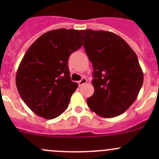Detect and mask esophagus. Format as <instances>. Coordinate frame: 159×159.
<instances>
[{
    "instance_id": "obj_1",
    "label": "esophagus",
    "mask_w": 159,
    "mask_h": 159,
    "mask_svg": "<svg viewBox=\"0 0 159 159\" xmlns=\"http://www.w3.org/2000/svg\"><path fill=\"white\" fill-rule=\"evenodd\" d=\"M86 82H87V79H86V78H82L81 81H78V85H79V86H81V85H83L84 84H85Z\"/></svg>"
}]
</instances>
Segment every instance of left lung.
<instances>
[{"mask_svg":"<svg viewBox=\"0 0 159 159\" xmlns=\"http://www.w3.org/2000/svg\"><path fill=\"white\" fill-rule=\"evenodd\" d=\"M93 66L94 92L89 108L103 118L124 113L134 103L143 84V72L134 51L124 39L110 31L80 30Z\"/></svg>","mask_w":159,"mask_h":159,"instance_id":"1","label":"left lung"}]
</instances>
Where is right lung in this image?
Listing matches in <instances>:
<instances>
[{
    "label": "right lung",
    "mask_w": 159,
    "mask_h": 159,
    "mask_svg": "<svg viewBox=\"0 0 159 159\" xmlns=\"http://www.w3.org/2000/svg\"><path fill=\"white\" fill-rule=\"evenodd\" d=\"M79 30L61 28L46 32L25 53L16 74L22 100L34 113L53 119L68 108L78 84L70 80L68 61L82 46Z\"/></svg>",
    "instance_id": "add662e5"
}]
</instances>
